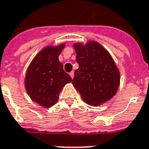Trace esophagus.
I'll list each match as a JSON object with an SVG mask.
<instances>
[{
    "label": "esophagus",
    "mask_w": 149,
    "mask_h": 149,
    "mask_svg": "<svg viewBox=\"0 0 149 149\" xmlns=\"http://www.w3.org/2000/svg\"><path fill=\"white\" fill-rule=\"evenodd\" d=\"M70 76L71 77V78H72V79H73V77H74V72H73V71L70 72Z\"/></svg>",
    "instance_id": "1"
}]
</instances>
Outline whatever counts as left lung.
Listing matches in <instances>:
<instances>
[{
	"label": "left lung",
	"mask_w": 149,
	"mask_h": 149,
	"mask_svg": "<svg viewBox=\"0 0 149 149\" xmlns=\"http://www.w3.org/2000/svg\"><path fill=\"white\" fill-rule=\"evenodd\" d=\"M79 68L72 84L82 99L92 106H99L115 95L120 84V72L106 49L97 42L73 45Z\"/></svg>",
	"instance_id": "8db88e82"
}]
</instances>
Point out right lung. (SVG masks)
Instances as JSON below:
<instances>
[{"instance_id": "right-lung-1", "label": "right lung", "mask_w": 149, "mask_h": 149, "mask_svg": "<svg viewBox=\"0 0 149 149\" xmlns=\"http://www.w3.org/2000/svg\"><path fill=\"white\" fill-rule=\"evenodd\" d=\"M65 44L47 46L41 50L30 63L24 84L27 93L40 106L50 107L58 101V95L72 78L63 70L58 56Z\"/></svg>"}]
</instances>
